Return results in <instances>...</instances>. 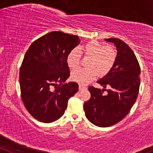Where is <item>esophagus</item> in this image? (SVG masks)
Masks as SVG:
<instances>
[{"mask_svg": "<svg viewBox=\"0 0 153 153\" xmlns=\"http://www.w3.org/2000/svg\"><path fill=\"white\" fill-rule=\"evenodd\" d=\"M86 87L85 86V85H79V90L80 91H82V90H85L86 89Z\"/></svg>", "mask_w": 153, "mask_h": 153, "instance_id": "34e87169", "label": "esophagus"}]
</instances>
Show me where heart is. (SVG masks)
<instances>
[{"label":"heart","instance_id":"1","mask_svg":"<svg viewBox=\"0 0 153 153\" xmlns=\"http://www.w3.org/2000/svg\"><path fill=\"white\" fill-rule=\"evenodd\" d=\"M78 53L72 50L67 56V64L72 70L78 68L80 62V56L88 58L85 62V69H79L71 73V80L85 85L95 79L98 75L100 78L110 73L117 60V53L113 46L104 45L100 42L88 41L80 48Z\"/></svg>","mask_w":153,"mask_h":153}]
</instances>
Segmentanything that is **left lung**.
Wrapping results in <instances>:
<instances>
[{
    "label": "left lung",
    "instance_id": "left-lung-1",
    "mask_svg": "<svg viewBox=\"0 0 153 153\" xmlns=\"http://www.w3.org/2000/svg\"><path fill=\"white\" fill-rule=\"evenodd\" d=\"M105 41L115 45L117 60L110 73L97 81L103 89L88 86L91 98L83 105L85 117L99 127L111 126L126 116L137 100L140 85V66L131 48L117 38Z\"/></svg>",
    "mask_w": 153,
    "mask_h": 153
}]
</instances>
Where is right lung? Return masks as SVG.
Wrapping results in <instances>:
<instances>
[{"instance_id":"right-lung-1","label":"right lung","mask_w":153,"mask_h":153,"mask_svg":"<svg viewBox=\"0 0 153 153\" xmlns=\"http://www.w3.org/2000/svg\"><path fill=\"white\" fill-rule=\"evenodd\" d=\"M79 43L78 36L53 31L36 40L25 53L19 70L21 98L38 121L59 119L69 99L78 91L75 82L57 85L70 77L67 56Z\"/></svg>"}]
</instances>
